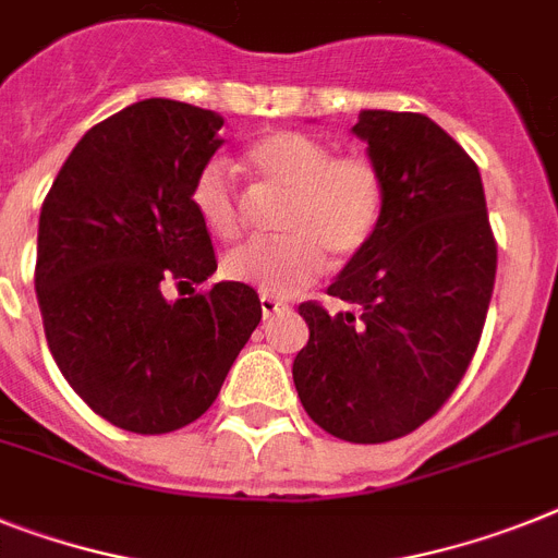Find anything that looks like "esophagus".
Masks as SVG:
<instances>
[{"label":"esophagus","instance_id":"esophagus-1","mask_svg":"<svg viewBox=\"0 0 558 558\" xmlns=\"http://www.w3.org/2000/svg\"><path fill=\"white\" fill-rule=\"evenodd\" d=\"M283 308H289L283 301L271 298V294H260V312H264V320H269L271 315H278V312H283Z\"/></svg>","mask_w":558,"mask_h":558}]
</instances>
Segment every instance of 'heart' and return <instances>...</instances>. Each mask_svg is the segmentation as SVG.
Masks as SVG:
<instances>
[{
	"instance_id": "1",
	"label": "heart",
	"mask_w": 558,
	"mask_h": 558,
	"mask_svg": "<svg viewBox=\"0 0 558 558\" xmlns=\"http://www.w3.org/2000/svg\"><path fill=\"white\" fill-rule=\"evenodd\" d=\"M246 167L260 184L287 192L278 209L283 235L257 238L223 257L227 278L271 298L301 292L335 260L368 246L383 218L380 170L363 156H335L329 144L306 133L278 130L246 149ZM201 223L221 241L243 232L246 209L223 158L201 167L190 190Z\"/></svg>"
}]
</instances>
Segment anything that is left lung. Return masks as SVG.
<instances>
[{"instance_id":"1","label":"left lung","mask_w":558,"mask_h":558,"mask_svg":"<svg viewBox=\"0 0 558 558\" xmlns=\"http://www.w3.org/2000/svg\"><path fill=\"white\" fill-rule=\"evenodd\" d=\"M383 178L380 227L331 280L354 303H303L292 366L306 414L345 442H388L434 416L480 343L496 278L476 163L420 112L360 110L351 128Z\"/></svg>"}]
</instances>
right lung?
Here are the masks:
<instances>
[{
    "label": "right lung",
    "instance_id": "add662e5",
    "mask_svg": "<svg viewBox=\"0 0 558 558\" xmlns=\"http://www.w3.org/2000/svg\"><path fill=\"white\" fill-rule=\"evenodd\" d=\"M221 128L184 101H135L84 133L41 204L36 298L50 354L124 430L198 420L260 323L257 292L238 280L162 298L167 282L192 288L218 269L190 190Z\"/></svg>",
    "mask_w": 558,
    "mask_h": 558
}]
</instances>
